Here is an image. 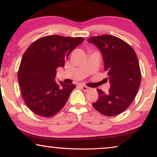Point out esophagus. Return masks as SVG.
<instances>
[{"instance_id":"1","label":"esophagus","mask_w":157,"mask_h":157,"mask_svg":"<svg viewBox=\"0 0 157 157\" xmlns=\"http://www.w3.org/2000/svg\"><path fill=\"white\" fill-rule=\"evenodd\" d=\"M81 88H82V89L84 91H89L90 89H91V88L86 86H81Z\"/></svg>"}]
</instances>
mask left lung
Listing matches in <instances>:
<instances>
[{"instance_id":"left-lung-1","label":"left lung","mask_w":157,"mask_h":157,"mask_svg":"<svg viewBox=\"0 0 157 157\" xmlns=\"http://www.w3.org/2000/svg\"><path fill=\"white\" fill-rule=\"evenodd\" d=\"M87 40L101 52L111 87L107 94L98 89V99L92 105L105 116H117L129 106L140 86L141 76L136 54L127 43L113 36H94Z\"/></svg>"}]
</instances>
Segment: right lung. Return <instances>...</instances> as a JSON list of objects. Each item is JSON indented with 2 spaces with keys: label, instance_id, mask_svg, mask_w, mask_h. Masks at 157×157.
I'll return each instance as SVG.
<instances>
[{
  "label": "right lung",
  "instance_id": "obj_1",
  "mask_svg": "<svg viewBox=\"0 0 157 157\" xmlns=\"http://www.w3.org/2000/svg\"><path fill=\"white\" fill-rule=\"evenodd\" d=\"M84 39L52 35L33 42L23 56L18 73L21 94L36 114L51 117L65 106L74 84L55 81L56 69L64 67L71 51Z\"/></svg>",
  "mask_w": 157,
  "mask_h": 157
}]
</instances>
